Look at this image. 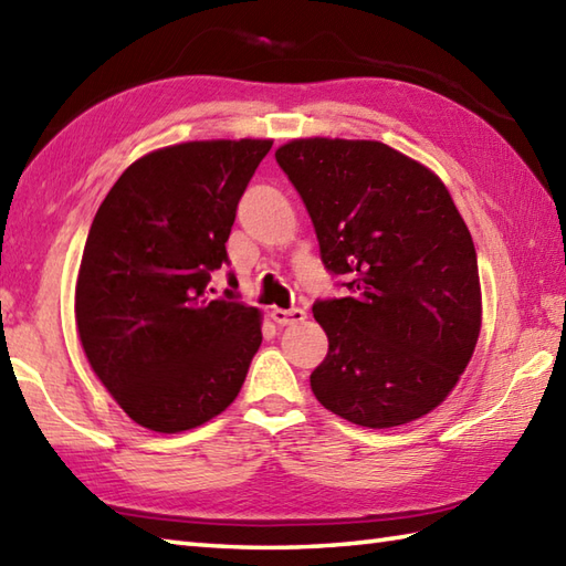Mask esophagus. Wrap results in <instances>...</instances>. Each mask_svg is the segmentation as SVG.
Returning <instances> with one entry per match:
<instances>
[{"label": "esophagus", "instance_id": "1", "mask_svg": "<svg viewBox=\"0 0 566 566\" xmlns=\"http://www.w3.org/2000/svg\"><path fill=\"white\" fill-rule=\"evenodd\" d=\"M270 316L276 326H294V323H302L306 318V311L304 308H272Z\"/></svg>", "mask_w": 566, "mask_h": 566}]
</instances>
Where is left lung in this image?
I'll return each mask as SVG.
<instances>
[{
  "mask_svg": "<svg viewBox=\"0 0 566 566\" xmlns=\"http://www.w3.org/2000/svg\"><path fill=\"white\" fill-rule=\"evenodd\" d=\"M347 296L314 304L328 355L316 399L365 428L444 401L482 331L476 250L436 172L379 140L296 138L276 148Z\"/></svg>",
  "mask_w": 566,
  "mask_h": 566,
  "instance_id": "8db88e82",
  "label": "left lung"
}]
</instances>
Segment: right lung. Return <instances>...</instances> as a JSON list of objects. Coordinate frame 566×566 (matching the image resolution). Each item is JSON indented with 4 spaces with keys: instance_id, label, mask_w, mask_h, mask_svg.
Returning a JSON list of instances; mask_svg holds the SVG:
<instances>
[{
    "instance_id": "add662e5",
    "label": "right lung",
    "mask_w": 566,
    "mask_h": 566,
    "mask_svg": "<svg viewBox=\"0 0 566 566\" xmlns=\"http://www.w3.org/2000/svg\"><path fill=\"white\" fill-rule=\"evenodd\" d=\"M272 140H191L143 155L116 179L84 243L75 321L94 375L130 420L182 432L226 411L262 343L228 262L238 201ZM213 292V290H211Z\"/></svg>"
}]
</instances>
